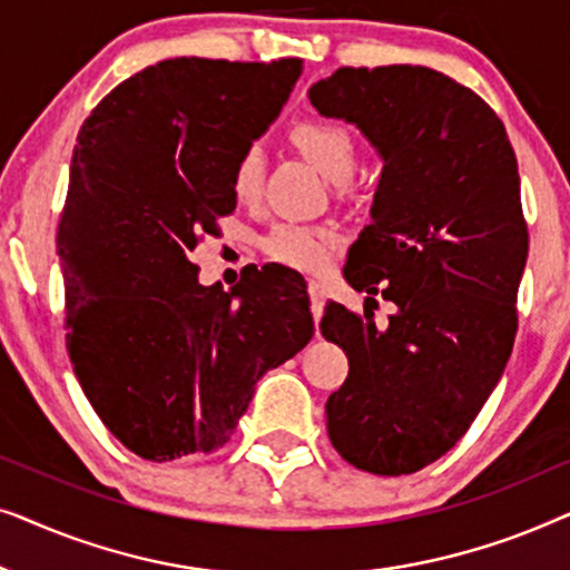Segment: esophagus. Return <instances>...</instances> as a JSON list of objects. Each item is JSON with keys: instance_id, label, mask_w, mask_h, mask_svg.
Masks as SVG:
<instances>
[{"instance_id": "obj_1", "label": "esophagus", "mask_w": 570, "mask_h": 570, "mask_svg": "<svg viewBox=\"0 0 570 570\" xmlns=\"http://www.w3.org/2000/svg\"><path fill=\"white\" fill-rule=\"evenodd\" d=\"M308 295H311V314H314V322L318 324L324 311V298H326V287L318 279H308Z\"/></svg>"}]
</instances>
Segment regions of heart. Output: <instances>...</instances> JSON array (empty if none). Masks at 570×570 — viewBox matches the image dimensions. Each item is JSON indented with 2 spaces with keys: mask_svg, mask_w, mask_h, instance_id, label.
<instances>
[{
  "mask_svg": "<svg viewBox=\"0 0 570 570\" xmlns=\"http://www.w3.org/2000/svg\"><path fill=\"white\" fill-rule=\"evenodd\" d=\"M295 145L301 153L322 170L334 184H345L355 174L357 166V142L355 135L345 124L332 119H306L295 124L293 129ZM264 178V150L259 142L246 145L233 163V194L238 199L252 202L259 197ZM342 246V233L332 225L295 223L283 220L269 228L262 238L264 254L272 262L285 264L301 272H322L332 264L334 252Z\"/></svg>",
  "mask_w": 570,
  "mask_h": 570,
  "instance_id": "heart-1",
  "label": "heart"
}]
</instances>
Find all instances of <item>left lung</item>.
I'll list each match as a JSON object with an SVG mask.
<instances>
[{
	"label": "left lung",
	"instance_id": "obj_1",
	"mask_svg": "<svg viewBox=\"0 0 570 570\" xmlns=\"http://www.w3.org/2000/svg\"><path fill=\"white\" fill-rule=\"evenodd\" d=\"M308 98L384 160L345 279L365 306H396L384 330L373 311L324 308L350 363L326 431L357 470L412 474L462 439L509 363L529 252L517 155L478 92L428 67H340Z\"/></svg>",
	"mask_w": 570,
	"mask_h": 570
}]
</instances>
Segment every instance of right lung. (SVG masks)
I'll use <instances>...</instances> for the list:
<instances>
[{
    "instance_id": "right-lung-1",
    "label": "right lung",
    "mask_w": 570,
    "mask_h": 570,
    "mask_svg": "<svg viewBox=\"0 0 570 570\" xmlns=\"http://www.w3.org/2000/svg\"><path fill=\"white\" fill-rule=\"evenodd\" d=\"M301 69L158 61L116 85L77 135L57 233L69 361L108 431L150 462L220 449L256 381L314 337L293 272L262 267L223 291L202 285L194 262L236 209L233 163Z\"/></svg>"
}]
</instances>
